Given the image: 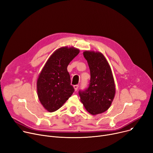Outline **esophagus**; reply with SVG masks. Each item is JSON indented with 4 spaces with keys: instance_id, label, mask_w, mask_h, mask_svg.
<instances>
[{
    "instance_id": "1",
    "label": "esophagus",
    "mask_w": 153,
    "mask_h": 153,
    "mask_svg": "<svg viewBox=\"0 0 153 153\" xmlns=\"http://www.w3.org/2000/svg\"><path fill=\"white\" fill-rule=\"evenodd\" d=\"M78 87H79V85H74V89H75V91H77V89H78Z\"/></svg>"
}]
</instances>
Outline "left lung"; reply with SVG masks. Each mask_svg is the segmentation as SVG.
<instances>
[{"mask_svg": "<svg viewBox=\"0 0 153 153\" xmlns=\"http://www.w3.org/2000/svg\"><path fill=\"white\" fill-rule=\"evenodd\" d=\"M83 56L88 62L91 78L88 88L79 91L80 101L89 114H101L111 107L115 94L112 70L100 52L85 51Z\"/></svg>", "mask_w": 153, "mask_h": 153, "instance_id": "left-lung-1", "label": "left lung"}]
</instances>
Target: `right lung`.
<instances>
[{"instance_id": "right-lung-1", "label": "right lung", "mask_w": 153, "mask_h": 153, "mask_svg": "<svg viewBox=\"0 0 153 153\" xmlns=\"http://www.w3.org/2000/svg\"><path fill=\"white\" fill-rule=\"evenodd\" d=\"M79 52V49L74 47L57 49L39 74L36 84L38 96L48 112H55L60 108L74 92L67 67Z\"/></svg>"}]
</instances>
